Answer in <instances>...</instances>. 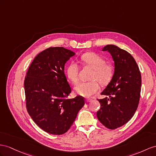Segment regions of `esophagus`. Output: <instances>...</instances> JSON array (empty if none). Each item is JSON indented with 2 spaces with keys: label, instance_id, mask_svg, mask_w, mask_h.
Here are the masks:
<instances>
[{
  "label": "esophagus",
  "instance_id": "1",
  "mask_svg": "<svg viewBox=\"0 0 156 156\" xmlns=\"http://www.w3.org/2000/svg\"><path fill=\"white\" fill-rule=\"evenodd\" d=\"M85 101H86V103H89L91 101V99H86Z\"/></svg>",
  "mask_w": 156,
  "mask_h": 156
}]
</instances>
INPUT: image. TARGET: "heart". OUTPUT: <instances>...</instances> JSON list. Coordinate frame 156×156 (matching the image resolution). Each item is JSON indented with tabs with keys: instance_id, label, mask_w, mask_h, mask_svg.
Wrapping results in <instances>:
<instances>
[{
	"instance_id": "b5f03b06",
	"label": "heart",
	"mask_w": 156,
	"mask_h": 156,
	"mask_svg": "<svg viewBox=\"0 0 156 156\" xmlns=\"http://www.w3.org/2000/svg\"><path fill=\"white\" fill-rule=\"evenodd\" d=\"M81 61L85 65L94 69L91 74L90 82H80L74 87L75 93L80 96L88 98L97 93L99 90L98 81L102 85L109 83L113 76V69L108 64L105 63L104 58L94 53H86L81 57ZM66 73L68 78L73 83L78 81L79 66L77 63L70 62L66 68Z\"/></svg>"
}]
</instances>
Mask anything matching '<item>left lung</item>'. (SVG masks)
<instances>
[{
  "mask_svg": "<svg viewBox=\"0 0 156 156\" xmlns=\"http://www.w3.org/2000/svg\"><path fill=\"white\" fill-rule=\"evenodd\" d=\"M102 51H108L114 61L111 80L98 99L101 108L97 112L99 121L109 129L126 124L137 109L141 91V74L134 58L129 53L114 45H107Z\"/></svg>",
  "mask_w": 156,
  "mask_h": 156,
  "instance_id": "obj_1",
  "label": "left lung"
}]
</instances>
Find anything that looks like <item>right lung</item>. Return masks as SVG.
Segmentation results:
<instances>
[{
  "label": "right lung",
  "mask_w": 156,
  "mask_h": 156,
  "mask_svg": "<svg viewBox=\"0 0 156 156\" xmlns=\"http://www.w3.org/2000/svg\"><path fill=\"white\" fill-rule=\"evenodd\" d=\"M76 53L62 47H49L35 57L24 80L26 107L33 121L47 133L69 130L84 105L81 96L67 99L71 88L65 65Z\"/></svg>",
  "instance_id": "obj_1"
}]
</instances>
